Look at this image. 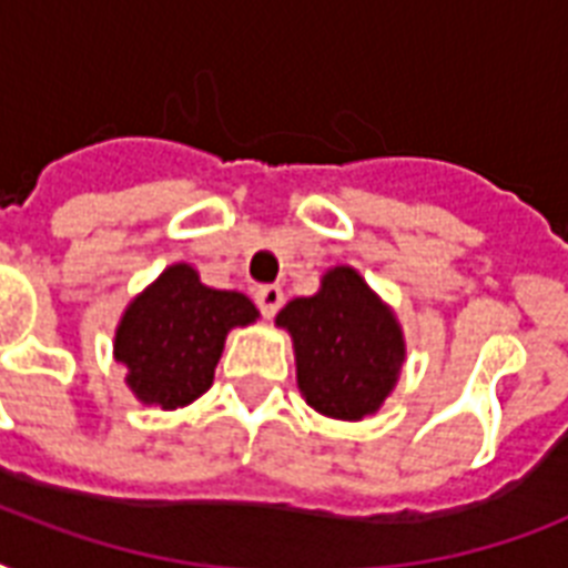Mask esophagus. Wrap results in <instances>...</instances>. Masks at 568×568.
I'll use <instances>...</instances> for the list:
<instances>
[{
    "mask_svg": "<svg viewBox=\"0 0 568 568\" xmlns=\"http://www.w3.org/2000/svg\"><path fill=\"white\" fill-rule=\"evenodd\" d=\"M256 306L265 318H274L280 306H283V288L280 285H262L256 292Z\"/></svg>",
    "mask_w": 568,
    "mask_h": 568,
    "instance_id": "esophagus-1",
    "label": "esophagus"
}]
</instances>
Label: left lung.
I'll use <instances>...</instances> for the list:
<instances>
[{"label": "left lung", "mask_w": 568, "mask_h": 568, "mask_svg": "<svg viewBox=\"0 0 568 568\" xmlns=\"http://www.w3.org/2000/svg\"><path fill=\"white\" fill-rule=\"evenodd\" d=\"M276 327L288 329L301 395L321 415L359 422L392 395L404 333L354 267H329L318 294L285 303Z\"/></svg>", "instance_id": "left-lung-1"}]
</instances>
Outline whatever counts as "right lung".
<instances>
[{
    "mask_svg": "<svg viewBox=\"0 0 568 568\" xmlns=\"http://www.w3.org/2000/svg\"><path fill=\"white\" fill-rule=\"evenodd\" d=\"M256 318L247 294L209 288L176 262L126 306L114 359L126 365V386L141 404L180 409L209 392L226 333Z\"/></svg>",
    "mask_w": 568,
    "mask_h": 568,
    "instance_id": "1",
    "label": "right lung"
}]
</instances>
